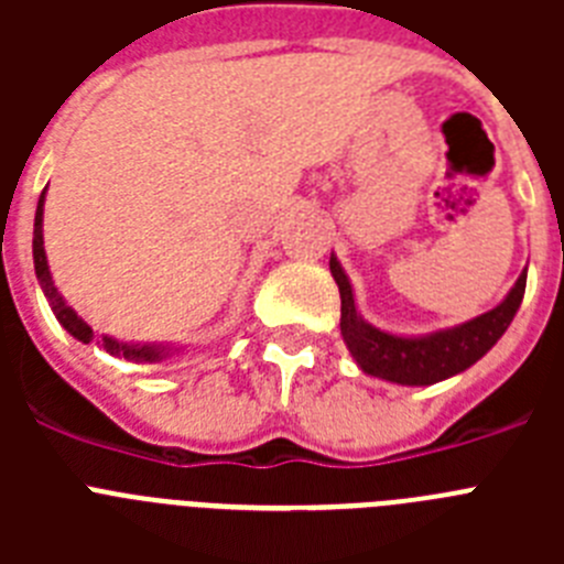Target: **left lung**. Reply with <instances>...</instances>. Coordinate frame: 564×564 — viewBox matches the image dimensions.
I'll list each match as a JSON object with an SVG mask.
<instances>
[{"label":"left lung","mask_w":564,"mask_h":564,"mask_svg":"<svg viewBox=\"0 0 564 564\" xmlns=\"http://www.w3.org/2000/svg\"><path fill=\"white\" fill-rule=\"evenodd\" d=\"M525 271L520 273L517 285L495 311L482 313L466 325L449 327V330H437L421 338H403L378 330L358 316L350 279L341 271L338 259L330 257V273L341 293L344 344L350 347L352 358L367 376L383 378V381L426 387V383L457 376L475 361H480L495 347L497 338L508 330L514 313L520 311L522 293H525Z\"/></svg>","instance_id":"left-lung-1"}]
</instances>
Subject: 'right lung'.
Masks as SVG:
<instances>
[{
	"instance_id": "right-lung-1",
	"label": "right lung",
	"mask_w": 564,
	"mask_h": 564,
	"mask_svg": "<svg viewBox=\"0 0 564 564\" xmlns=\"http://www.w3.org/2000/svg\"><path fill=\"white\" fill-rule=\"evenodd\" d=\"M42 214H44V192L39 197V206H36V223H33V265H36V276H39V285H42L44 296H47L50 307L56 313V318L62 322L64 330L69 336H76L78 341L89 344L96 341V333L93 327L78 318V313L73 307H67V302L62 299L58 288L53 285V276H50V268H47V253H44V237H42ZM109 356H123L129 361H141V364H154V361H163L169 356L166 347H154V344H123V341H115V338L104 336L98 341Z\"/></svg>"
}]
</instances>
